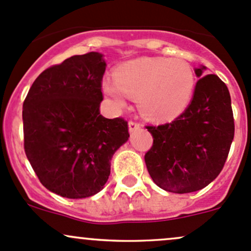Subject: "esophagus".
<instances>
[{
    "instance_id": "34e87169",
    "label": "esophagus",
    "mask_w": 251,
    "mask_h": 251,
    "mask_svg": "<svg viewBox=\"0 0 251 251\" xmlns=\"http://www.w3.org/2000/svg\"><path fill=\"white\" fill-rule=\"evenodd\" d=\"M140 128V124L136 123V121H130L128 123V131H130V133H133V132L138 131Z\"/></svg>"
}]
</instances>
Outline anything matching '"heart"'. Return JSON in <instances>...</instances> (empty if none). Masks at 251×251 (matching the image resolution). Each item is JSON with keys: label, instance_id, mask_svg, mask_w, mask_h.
<instances>
[{"label": "heart", "instance_id": "heart-1", "mask_svg": "<svg viewBox=\"0 0 251 251\" xmlns=\"http://www.w3.org/2000/svg\"><path fill=\"white\" fill-rule=\"evenodd\" d=\"M194 90V75L186 60L139 57L118 65L114 79L104 78L102 92L118 108L128 96L138 99L140 112L152 121H170L182 113Z\"/></svg>", "mask_w": 251, "mask_h": 251}]
</instances>
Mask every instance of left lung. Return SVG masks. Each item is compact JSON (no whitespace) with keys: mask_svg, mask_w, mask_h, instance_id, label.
Segmentation results:
<instances>
[{"mask_svg":"<svg viewBox=\"0 0 251 251\" xmlns=\"http://www.w3.org/2000/svg\"><path fill=\"white\" fill-rule=\"evenodd\" d=\"M199 77L189 106L172 123L147 126L153 144L145 153L151 178L167 192L192 193L208 186L226 161L235 134L231 98L217 75Z\"/></svg>","mask_w":251,"mask_h":251,"instance_id":"8db88e82","label":"left lung"}]
</instances>
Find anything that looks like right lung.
<instances>
[{
  "mask_svg": "<svg viewBox=\"0 0 251 251\" xmlns=\"http://www.w3.org/2000/svg\"><path fill=\"white\" fill-rule=\"evenodd\" d=\"M106 62L99 52L44 70L24 101V147L44 187L69 199L92 197L128 140L127 121L100 114Z\"/></svg>",
  "mask_w": 251,
  "mask_h": 251,
  "instance_id": "add662e5",
  "label": "right lung"
}]
</instances>
